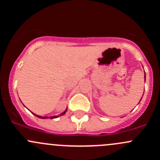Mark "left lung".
Returning a JSON list of instances; mask_svg holds the SVG:
<instances>
[{"label":"left lung","mask_w":160,"mask_h":160,"mask_svg":"<svg viewBox=\"0 0 160 160\" xmlns=\"http://www.w3.org/2000/svg\"><path fill=\"white\" fill-rule=\"evenodd\" d=\"M145 78H146V76H145Z\"/></svg>","instance_id":"left-lung-1"}]
</instances>
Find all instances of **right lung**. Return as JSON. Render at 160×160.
I'll return each instance as SVG.
<instances>
[{
    "label": "right lung",
    "instance_id": "right-lung-1",
    "mask_svg": "<svg viewBox=\"0 0 160 160\" xmlns=\"http://www.w3.org/2000/svg\"><path fill=\"white\" fill-rule=\"evenodd\" d=\"M67 111V110H66L65 111H64V112H62V114H59V116L63 115V114H65V113H66V111ZM34 115H36V114H34ZM36 116H37V117H38V118H47V117H42V116H39V115H36ZM58 118V116H52V117H50V118Z\"/></svg>",
    "mask_w": 160,
    "mask_h": 160
}]
</instances>
